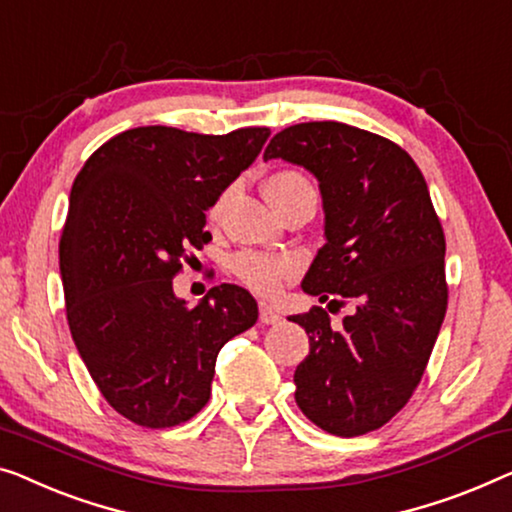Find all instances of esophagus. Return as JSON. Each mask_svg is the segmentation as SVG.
Segmentation results:
<instances>
[{"mask_svg":"<svg viewBox=\"0 0 512 512\" xmlns=\"http://www.w3.org/2000/svg\"><path fill=\"white\" fill-rule=\"evenodd\" d=\"M258 318H261L263 325H277L281 321L277 311H274L270 305H265V302H261V307H258Z\"/></svg>","mask_w":512,"mask_h":512,"instance_id":"34e87169","label":"esophagus"}]
</instances>
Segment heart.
Returning <instances> with one entry per match:
<instances>
[{
    "mask_svg": "<svg viewBox=\"0 0 512 512\" xmlns=\"http://www.w3.org/2000/svg\"><path fill=\"white\" fill-rule=\"evenodd\" d=\"M265 194L270 203L281 210V207L298 201V198H316V187L309 177L298 168H281L272 173L265 182ZM228 201V191H224L217 201L207 210L210 221H219L224 205ZM300 265L291 256L281 254H265V251L242 249L231 258V272L238 277L244 286L258 295H277L286 281H291L298 274Z\"/></svg>",
    "mask_w": 512,
    "mask_h": 512,
    "instance_id": "b5f03b06",
    "label": "heart"
}]
</instances>
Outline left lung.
<instances>
[{
    "mask_svg": "<svg viewBox=\"0 0 512 512\" xmlns=\"http://www.w3.org/2000/svg\"><path fill=\"white\" fill-rule=\"evenodd\" d=\"M263 159L305 166L321 187L328 242L302 291L328 309L355 305L342 328L323 307L288 318L309 335L295 402L335 436L374 432L418 388L448 307L446 235L425 177L397 143L342 122L293 124Z\"/></svg>",
    "mask_w": 512,
    "mask_h": 512,
    "instance_id": "8db88e82",
    "label": "left lung"
}]
</instances>
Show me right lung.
I'll use <instances>...</instances> for the list:
<instances>
[{
    "mask_svg": "<svg viewBox=\"0 0 512 512\" xmlns=\"http://www.w3.org/2000/svg\"><path fill=\"white\" fill-rule=\"evenodd\" d=\"M268 127L205 136L173 127L117 133L85 161L59 238L66 321L87 372L140 427L187 422L210 399L214 362L258 305L221 284L191 309L173 279L203 249L205 210L258 157Z\"/></svg>",
    "mask_w": 512,
    "mask_h": 512,
    "instance_id": "add662e5",
    "label": "right lung"
}]
</instances>
